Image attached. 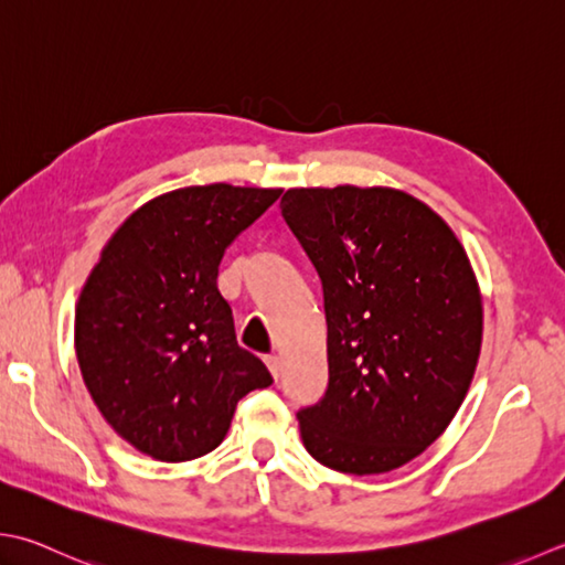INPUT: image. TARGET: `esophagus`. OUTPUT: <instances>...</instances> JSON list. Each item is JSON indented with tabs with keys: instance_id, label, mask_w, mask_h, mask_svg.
<instances>
[{
	"instance_id": "obj_1",
	"label": "esophagus",
	"mask_w": 565,
	"mask_h": 565,
	"mask_svg": "<svg viewBox=\"0 0 565 565\" xmlns=\"http://www.w3.org/2000/svg\"><path fill=\"white\" fill-rule=\"evenodd\" d=\"M264 362H267V367H269V372L274 374V380H279V374H281V360L276 358V355H267V358H264Z\"/></svg>"
}]
</instances>
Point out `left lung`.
Returning a JSON list of instances; mask_svg holds the SVG:
<instances>
[{"label":"left lung","mask_w":565,"mask_h":565,"mask_svg":"<svg viewBox=\"0 0 565 565\" xmlns=\"http://www.w3.org/2000/svg\"><path fill=\"white\" fill-rule=\"evenodd\" d=\"M281 215L323 284L328 390L298 412L306 450L350 475L406 466L466 399L482 298L466 249L394 188H291Z\"/></svg>","instance_id":"obj_1"}]
</instances>
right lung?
I'll return each instance as SVG.
<instances>
[{"label": "right lung", "mask_w": 565, "mask_h": 565, "mask_svg": "<svg viewBox=\"0 0 565 565\" xmlns=\"http://www.w3.org/2000/svg\"><path fill=\"white\" fill-rule=\"evenodd\" d=\"M281 195L227 183L163 193L107 242L75 311V355L99 414L139 452L215 450L235 406L274 380L237 345L217 289L225 249Z\"/></svg>", "instance_id": "right-lung-1"}]
</instances>
